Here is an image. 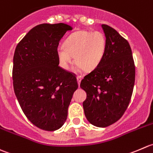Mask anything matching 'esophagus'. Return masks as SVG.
I'll return each mask as SVG.
<instances>
[{
    "label": "esophagus",
    "mask_w": 153,
    "mask_h": 153,
    "mask_svg": "<svg viewBox=\"0 0 153 153\" xmlns=\"http://www.w3.org/2000/svg\"><path fill=\"white\" fill-rule=\"evenodd\" d=\"M82 76H80V75H77V76H76V79H77V82H78V84H79H79H80V82H81V80H82Z\"/></svg>",
    "instance_id": "esophagus-1"
}]
</instances>
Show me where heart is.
<instances>
[{"instance_id":"obj_1","label":"heart","mask_w":153,"mask_h":153,"mask_svg":"<svg viewBox=\"0 0 153 153\" xmlns=\"http://www.w3.org/2000/svg\"><path fill=\"white\" fill-rule=\"evenodd\" d=\"M106 50V39L100 31H79L71 35L65 45H59L57 56L63 68H68L73 62L84 71L96 68L102 61Z\"/></svg>"}]
</instances>
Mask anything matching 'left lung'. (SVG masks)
I'll return each instance as SVG.
<instances>
[{
  "mask_svg": "<svg viewBox=\"0 0 153 153\" xmlns=\"http://www.w3.org/2000/svg\"><path fill=\"white\" fill-rule=\"evenodd\" d=\"M106 50L102 61L84 76L80 87L87 97L85 115L92 125L106 127L117 122L127 108L135 79V66L126 39L114 28L102 25Z\"/></svg>",
  "mask_w": 153,
  "mask_h": 153,
  "instance_id": "8db88e82",
  "label": "left lung"
}]
</instances>
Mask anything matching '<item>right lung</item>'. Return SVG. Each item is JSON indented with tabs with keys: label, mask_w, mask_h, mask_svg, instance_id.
Returning a JSON list of instances; mask_svg holds the SVG:
<instances>
[{
	"label": "right lung",
	"mask_w": 153,
	"mask_h": 153,
	"mask_svg": "<svg viewBox=\"0 0 153 153\" xmlns=\"http://www.w3.org/2000/svg\"><path fill=\"white\" fill-rule=\"evenodd\" d=\"M72 27L63 23L42 24L30 30L16 46L13 56V88L28 120L46 131L65 122L76 76L59 66L56 49Z\"/></svg>",
	"instance_id": "right-lung-1"
}]
</instances>
